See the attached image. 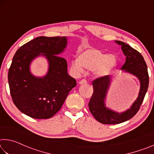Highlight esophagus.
Segmentation results:
<instances>
[{"instance_id":"esophagus-1","label":"esophagus","mask_w":154,"mask_h":154,"mask_svg":"<svg viewBox=\"0 0 154 154\" xmlns=\"http://www.w3.org/2000/svg\"><path fill=\"white\" fill-rule=\"evenodd\" d=\"M87 83V81L85 80V79H82V80H81L80 82H79V84H83V83Z\"/></svg>"}]
</instances>
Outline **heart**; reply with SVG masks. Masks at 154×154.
Returning a JSON list of instances; mask_svg holds the SVG:
<instances>
[{"label":"heart","mask_w":154,"mask_h":154,"mask_svg":"<svg viewBox=\"0 0 154 154\" xmlns=\"http://www.w3.org/2000/svg\"><path fill=\"white\" fill-rule=\"evenodd\" d=\"M118 66V60L113 55H107L96 49H88L79 52L77 59L71 62V67L77 73L83 71V67L94 70L97 77H105L115 71Z\"/></svg>","instance_id":"1"}]
</instances>
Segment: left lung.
<instances>
[{
    "instance_id": "8db88e82",
    "label": "left lung",
    "mask_w": 154,
    "mask_h": 154,
    "mask_svg": "<svg viewBox=\"0 0 154 154\" xmlns=\"http://www.w3.org/2000/svg\"><path fill=\"white\" fill-rule=\"evenodd\" d=\"M122 46V50L126 56V62L121 69L134 75L140 82V90L136 100L130 108L122 113H118L106 107V96L110 86L111 77H99L92 82L94 92L88 104L89 109L98 122L104 124H118L129 120L139 110L149 85L147 67L143 56L136 49L120 41H115Z\"/></svg>"
}]
</instances>
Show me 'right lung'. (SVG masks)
Here are the masks:
<instances>
[{"mask_svg":"<svg viewBox=\"0 0 154 154\" xmlns=\"http://www.w3.org/2000/svg\"><path fill=\"white\" fill-rule=\"evenodd\" d=\"M67 45L66 36H38L17 49L8 72L10 93L15 105L30 118L53 117L76 86V80L67 72V62L59 56ZM43 55L48 60L45 76L35 77L29 66L34 59Z\"/></svg>","mask_w":154,"mask_h":154,"instance_id":"add662e5","label":"right lung"}]
</instances>
